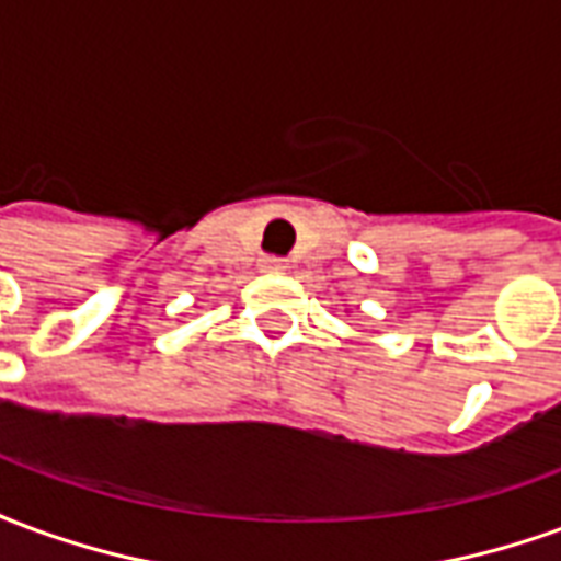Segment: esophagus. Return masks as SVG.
Here are the masks:
<instances>
[{
  "instance_id": "obj_1",
  "label": "esophagus",
  "mask_w": 561,
  "mask_h": 561,
  "mask_svg": "<svg viewBox=\"0 0 561 561\" xmlns=\"http://www.w3.org/2000/svg\"><path fill=\"white\" fill-rule=\"evenodd\" d=\"M257 267L264 270V273H282V270H285V257L264 255L261 261H257Z\"/></svg>"
}]
</instances>
